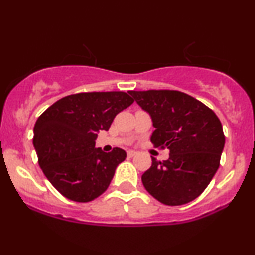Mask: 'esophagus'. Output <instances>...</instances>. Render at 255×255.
I'll use <instances>...</instances> for the list:
<instances>
[{
    "instance_id": "34e87169",
    "label": "esophagus",
    "mask_w": 255,
    "mask_h": 255,
    "mask_svg": "<svg viewBox=\"0 0 255 255\" xmlns=\"http://www.w3.org/2000/svg\"><path fill=\"white\" fill-rule=\"evenodd\" d=\"M137 154V152H135V151H128L127 152V156L129 157V158H131V157H135Z\"/></svg>"
}]
</instances>
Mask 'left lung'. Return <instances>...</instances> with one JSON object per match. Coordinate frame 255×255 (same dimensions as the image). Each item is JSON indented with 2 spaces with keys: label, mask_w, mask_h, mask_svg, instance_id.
I'll return each mask as SVG.
<instances>
[{
  "label": "left lung",
  "mask_w": 255,
  "mask_h": 255,
  "mask_svg": "<svg viewBox=\"0 0 255 255\" xmlns=\"http://www.w3.org/2000/svg\"><path fill=\"white\" fill-rule=\"evenodd\" d=\"M151 115L154 147L169 148V158L144 172V187L159 203L178 206L205 191L219 168L225 136L213 110L187 93L175 90L129 91Z\"/></svg>",
  "instance_id": "8db88e82"
}]
</instances>
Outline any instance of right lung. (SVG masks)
<instances>
[{"mask_svg":"<svg viewBox=\"0 0 255 255\" xmlns=\"http://www.w3.org/2000/svg\"><path fill=\"white\" fill-rule=\"evenodd\" d=\"M133 102L122 91L75 93L58 99L38 118L33 129L38 163L63 197L89 203L107 191L127 154L119 147L103 152L95 147V140Z\"/></svg>","mask_w":255,"mask_h":255,"instance_id":"obj_1","label":"right lung"}]
</instances>
